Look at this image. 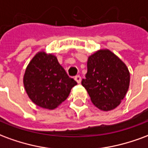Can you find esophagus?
Listing matches in <instances>:
<instances>
[{
    "mask_svg": "<svg viewBox=\"0 0 148 148\" xmlns=\"http://www.w3.org/2000/svg\"><path fill=\"white\" fill-rule=\"evenodd\" d=\"M74 79H75V81L77 82V83H80L81 81H82V77H81L79 75H77L76 77H74Z\"/></svg>",
    "mask_w": 148,
    "mask_h": 148,
    "instance_id": "obj_1",
    "label": "esophagus"
}]
</instances>
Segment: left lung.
<instances>
[{
    "instance_id": "left-lung-1",
    "label": "left lung",
    "mask_w": 148,
    "mask_h": 148,
    "mask_svg": "<svg viewBox=\"0 0 148 148\" xmlns=\"http://www.w3.org/2000/svg\"><path fill=\"white\" fill-rule=\"evenodd\" d=\"M130 73L121 58L109 49H101L89 56L86 79L82 85L91 101L102 111L116 108L128 90Z\"/></svg>"
}]
</instances>
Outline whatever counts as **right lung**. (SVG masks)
I'll return each instance as SVG.
<instances>
[{"label":"right lung","instance_id":"add662e5","mask_svg":"<svg viewBox=\"0 0 148 148\" xmlns=\"http://www.w3.org/2000/svg\"><path fill=\"white\" fill-rule=\"evenodd\" d=\"M76 85L59 64L57 57L44 51L34 56L24 75V89L31 101L50 110L61 105Z\"/></svg>","mask_w":148,"mask_h":148}]
</instances>
